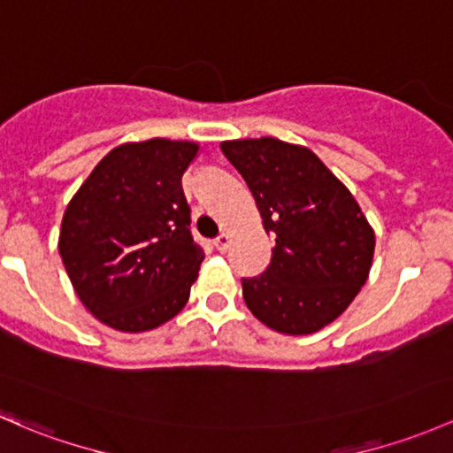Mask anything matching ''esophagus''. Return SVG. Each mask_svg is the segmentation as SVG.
<instances>
[{"label": "esophagus", "mask_w": 453, "mask_h": 453, "mask_svg": "<svg viewBox=\"0 0 453 453\" xmlns=\"http://www.w3.org/2000/svg\"><path fill=\"white\" fill-rule=\"evenodd\" d=\"M214 247H217L219 251H227V247H230V234H219L217 239H214Z\"/></svg>", "instance_id": "obj_1"}]
</instances>
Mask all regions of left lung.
Returning a JSON list of instances; mask_svg holds the SVG:
<instances>
[{
	"mask_svg": "<svg viewBox=\"0 0 453 453\" xmlns=\"http://www.w3.org/2000/svg\"><path fill=\"white\" fill-rule=\"evenodd\" d=\"M273 234L265 273L242 278V299L266 327L319 332L347 311L369 278L375 232L349 188L312 150L273 136L223 141Z\"/></svg>",
	"mask_w": 453,
	"mask_h": 453,
	"instance_id": "8db88e82",
	"label": "left lung"
}]
</instances>
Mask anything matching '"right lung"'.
Here are the masks:
<instances>
[{
    "label": "right lung",
    "instance_id": "obj_1",
    "mask_svg": "<svg viewBox=\"0 0 453 453\" xmlns=\"http://www.w3.org/2000/svg\"><path fill=\"white\" fill-rule=\"evenodd\" d=\"M197 154L190 141L123 142L71 197L60 258L80 302L104 326L139 334L187 306L203 260L182 190Z\"/></svg>",
    "mask_w": 453,
    "mask_h": 453
}]
</instances>
